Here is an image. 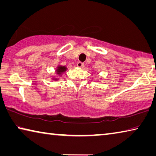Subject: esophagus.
Wrapping results in <instances>:
<instances>
[{
	"instance_id": "1",
	"label": "esophagus",
	"mask_w": 156,
	"mask_h": 156,
	"mask_svg": "<svg viewBox=\"0 0 156 156\" xmlns=\"http://www.w3.org/2000/svg\"><path fill=\"white\" fill-rule=\"evenodd\" d=\"M83 66H84V64L83 62H78L77 63V66L79 68H82Z\"/></svg>"
}]
</instances>
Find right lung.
I'll list each match as a JSON object with an SVG mask.
<instances>
[{"instance_id": "add662e5", "label": "right lung", "mask_w": 156, "mask_h": 156, "mask_svg": "<svg viewBox=\"0 0 156 156\" xmlns=\"http://www.w3.org/2000/svg\"><path fill=\"white\" fill-rule=\"evenodd\" d=\"M67 68L65 66H58L56 69V73L58 74V75H61L62 73H63L64 72H65ZM53 80H58V78H53Z\"/></svg>"}]
</instances>
